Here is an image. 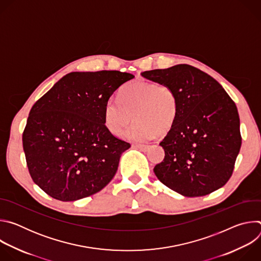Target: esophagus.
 Listing matches in <instances>:
<instances>
[{
	"label": "esophagus",
	"instance_id": "esophagus-1",
	"mask_svg": "<svg viewBox=\"0 0 261 261\" xmlns=\"http://www.w3.org/2000/svg\"><path fill=\"white\" fill-rule=\"evenodd\" d=\"M134 147L138 148V150L142 151V152H146L148 150V147H150V145H146V144H136L134 145Z\"/></svg>",
	"mask_w": 261,
	"mask_h": 261
}]
</instances>
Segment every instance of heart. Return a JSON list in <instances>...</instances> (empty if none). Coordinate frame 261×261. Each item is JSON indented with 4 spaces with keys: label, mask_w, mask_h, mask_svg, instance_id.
<instances>
[{
    "label": "heart",
    "mask_w": 261,
    "mask_h": 261,
    "mask_svg": "<svg viewBox=\"0 0 261 261\" xmlns=\"http://www.w3.org/2000/svg\"><path fill=\"white\" fill-rule=\"evenodd\" d=\"M134 120L137 122L127 132L130 139L145 141L154 135L166 134L178 115V100L174 90L165 84L136 81L127 84L119 100L110 99L104 107L107 130L120 135Z\"/></svg>",
    "instance_id": "obj_1"
}]
</instances>
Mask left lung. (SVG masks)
I'll return each instance as SVG.
<instances>
[{
    "mask_svg": "<svg viewBox=\"0 0 261 261\" xmlns=\"http://www.w3.org/2000/svg\"><path fill=\"white\" fill-rule=\"evenodd\" d=\"M141 75L170 86L178 100L176 121L160 142L165 157L154 168L158 179L187 197L204 196L223 187L242 145L236 103L216 80L187 64Z\"/></svg>",
    "mask_w": 261,
    "mask_h": 261,
    "instance_id": "8db88e82",
    "label": "left lung"
}]
</instances>
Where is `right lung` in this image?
<instances>
[{"label":"right lung","instance_id":"obj_1","mask_svg":"<svg viewBox=\"0 0 261 261\" xmlns=\"http://www.w3.org/2000/svg\"><path fill=\"white\" fill-rule=\"evenodd\" d=\"M132 79L120 71L71 72L33 105L22 146L31 177L46 194L79 200L113 179L130 143L107 130L104 107Z\"/></svg>","mask_w":261,"mask_h":261}]
</instances>
